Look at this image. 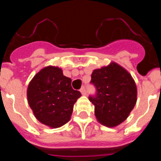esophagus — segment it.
Here are the masks:
<instances>
[{"label": "esophagus", "mask_w": 161, "mask_h": 161, "mask_svg": "<svg viewBox=\"0 0 161 161\" xmlns=\"http://www.w3.org/2000/svg\"><path fill=\"white\" fill-rule=\"evenodd\" d=\"M80 93H81V94L82 95H86L87 94V91H86V89H85V86H83V87L81 88V89H80Z\"/></svg>", "instance_id": "obj_1"}]
</instances>
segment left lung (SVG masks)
I'll return each mask as SVG.
<instances>
[{
	"label": "left lung",
	"instance_id": "obj_1",
	"mask_svg": "<svg viewBox=\"0 0 161 161\" xmlns=\"http://www.w3.org/2000/svg\"><path fill=\"white\" fill-rule=\"evenodd\" d=\"M91 83L97 94L89 97L97 120L114 127L124 122L136 106L137 88L131 75L115 62L93 71Z\"/></svg>",
	"mask_w": 161,
	"mask_h": 161
}]
</instances>
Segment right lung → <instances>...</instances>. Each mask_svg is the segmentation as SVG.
Instances as JSON below:
<instances>
[{
	"label": "right lung",
	"instance_id": "1",
	"mask_svg": "<svg viewBox=\"0 0 161 161\" xmlns=\"http://www.w3.org/2000/svg\"><path fill=\"white\" fill-rule=\"evenodd\" d=\"M71 78L59 67L41 69L28 85L27 100L35 117L51 128H58L70 120L74 104L81 96L72 88Z\"/></svg>",
	"mask_w": 161,
	"mask_h": 161
}]
</instances>
